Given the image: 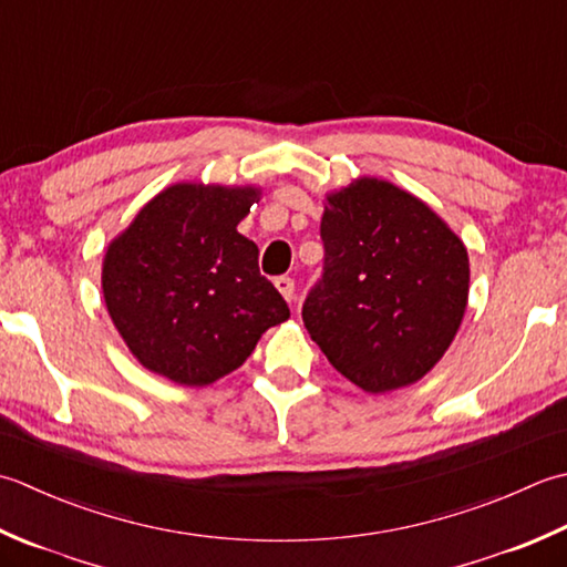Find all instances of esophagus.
I'll use <instances>...</instances> for the list:
<instances>
[{"label":"esophagus","instance_id":"esophagus-1","mask_svg":"<svg viewBox=\"0 0 567 567\" xmlns=\"http://www.w3.org/2000/svg\"><path fill=\"white\" fill-rule=\"evenodd\" d=\"M275 287L280 290V295L287 299V302H292V299H295V280L290 275L275 277Z\"/></svg>","mask_w":567,"mask_h":567}]
</instances>
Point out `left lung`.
Segmentation results:
<instances>
[{"mask_svg": "<svg viewBox=\"0 0 567 567\" xmlns=\"http://www.w3.org/2000/svg\"><path fill=\"white\" fill-rule=\"evenodd\" d=\"M324 272L302 319L329 363L365 393L423 379L462 324L464 243L417 196L361 176L327 196Z\"/></svg>", "mask_w": 567, "mask_h": 567, "instance_id": "8db88e82", "label": "left lung"}]
</instances>
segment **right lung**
I'll return each instance as SVG.
<instances>
[{
    "label": "right lung",
    "instance_id": "right-lung-1",
    "mask_svg": "<svg viewBox=\"0 0 567 567\" xmlns=\"http://www.w3.org/2000/svg\"><path fill=\"white\" fill-rule=\"evenodd\" d=\"M255 186L174 184L110 243L103 297L135 359L179 385H208L246 361L290 319L238 224Z\"/></svg>",
    "mask_w": 567,
    "mask_h": 567
}]
</instances>
